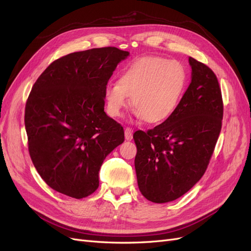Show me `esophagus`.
Returning a JSON list of instances; mask_svg holds the SVG:
<instances>
[{"mask_svg":"<svg viewBox=\"0 0 251 251\" xmlns=\"http://www.w3.org/2000/svg\"><path fill=\"white\" fill-rule=\"evenodd\" d=\"M125 136L126 140H132L133 138V128L132 127H126Z\"/></svg>","mask_w":251,"mask_h":251,"instance_id":"esophagus-1","label":"esophagus"}]
</instances>
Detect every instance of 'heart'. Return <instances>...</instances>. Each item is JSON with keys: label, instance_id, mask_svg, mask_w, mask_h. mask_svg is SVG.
<instances>
[{"label": "heart", "instance_id": "heart-1", "mask_svg": "<svg viewBox=\"0 0 251 251\" xmlns=\"http://www.w3.org/2000/svg\"><path fill=\"white\" fill-rule=\"evenodd\" d=\"M186 85V72L177 60L161 56L136 59L120 75L118 82L104 90L107 112L123 115L132 96L136 113L150 124L168 119L176 111Z\"/></svg>", "mask_w": 251, "mask_h": 251}]
</instances>
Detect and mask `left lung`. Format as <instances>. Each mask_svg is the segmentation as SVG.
Here are the masks:
<instances>
[{"mask_svg": "<svg viewBox=\"0 0 251 251\" xmlns=\"http://www.w3.org/2000/svg\"><path fill=\"white\" fill-rule=\"evenodd\" d=\"M188 62L192 81L176 111L133 136L139 191L154 203L180 198L202 178L221 132L223 100L216 74L193 57Z\"/></svg>", "mask_w": 251, "mask_h": 251, "instance_id": "8db88e82", "label": "left lung"}]
</instances>
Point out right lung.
<instances>
[{
  "label": "right lung",
  "mask_w": 251,
  "mask_h": 251,
  "mask_svg": "<svg viewBox=\"0 0 251 251\" xmlns=\"http://www.w3.org/2000/svg\"><path fill=\"white\" fill-rule=\"evenodd\" d=\"M128 54L115 47L70 53L34 82L25 108L28 150L54 191L75 199L93 194L105 157L125 141L124 127L104 112V90Z\"/></svg>",
  "instance_id": "right-lung-1"
}]
</instances>
